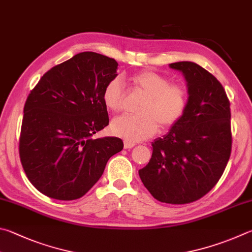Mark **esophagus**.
<instances>
[{"label": "esophagus", "instance_id": "34e87169", "mask_svg": "<svg viewBox=\"0 0 252 252\" xmlns=\"http://www.w3.org/2000/svg\"><path fill=\"white\" fill-rule=\"evenodd\" d=\"M135 144L134 143H132V142H127V141H125V149H126V150H130V149H132L133 148Z\"/></svg>", "mask_w": 252, "mask_h": 252}]
</instances>
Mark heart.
Segmentation results:
<instances>
[{
  "mask_svg": "<svg viewBox=\"0 0 252 252\" xmlns=\"http://www.w3.org/2000/svg\"><path fill=\"white\" fill-rule=\"evenodd\" d=\"M135 88L145 95L139 108L140 116L114 118L111 131L127 142H139L153 136L158 126L170 129L181 120L189 106V93L184 86L173 85L165 76L152 70H143L132 77ZM126 98L122 80L116 77L107 82L102 91V101L107 109L121 111Z\"/></svg>",
  "mask_w": 252,
  "mask_h": 252,
  "instance_id": "obj_1",
  "label": "heart"
}]
</instances>
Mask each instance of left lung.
I'll return each instance as SVG.
<instances>
[{
	"label": "left lung",
	"mask_w": 252,
	"mask_h": 252,
	"mask_svg": "<svg viewBox=\"0 0 252 252\" xmlns=\"http://www.w3.org/2000/svg\"><path fill=\"white\" fill-rule=\"evenodd\" d=\"M184 75L189 106L139 175L158 202L182 205L202 198L217 184L231 153L230 102L216 77L191 62L170 63Z\"/></svg>",
	"instance_id": "left-lung-1"
}]
</instances>
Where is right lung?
<instances>
[{
  "label": "right lung",
  "mask_w": 252,
  "mask_h": 252,
  "mask_svg": "<svg viewBox=\"0 0 252 252\" xmlns=\"http://www.w3.org/2000/svg\"><path fill=\"white\" fill-rule=\"evenodd\" d=\"M118 63L94 52L75 55L45 74L24 106L20 158L30 182L59 200L82 197L108 159L123 149L114 136L94 139L109 125L102 91Z\"/></svg>",
  "instance_id": "add662e5"
}]
</instances>
